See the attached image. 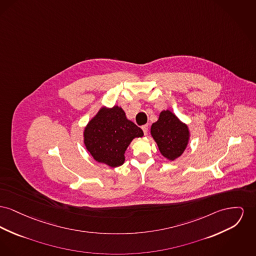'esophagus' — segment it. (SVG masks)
Segmentation results:
<instances>
[{
    "instance_id": "34e87169",
    "label": "esophagus",
    "mask_w": 256,
    "mask_h": 256,
    "mask_svg": "<svg viewBox=\"0 0 256 256\" xmlns=\"http://www.w3.org/2000/svg\"><path fill=\"white\" fill-rule=\"evenodd\" d=\"M142 130H143V132H144V134L145 136H147L148 134V124H144V126H142Z\"/></svg>"
}]
</instances>
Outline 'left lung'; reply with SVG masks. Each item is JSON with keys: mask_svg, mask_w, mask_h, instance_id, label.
Instances as JSON below:
<instances>
[{"mask_svg": "<svg viewBox=\"0 0 256 256\" xmlns=\"http://www.w3.org/2000/svg\"><path fill=\"white\" fill-rule=\"evenodd\" d=\"M150 134L162 154L170 160H176L184 152L190 137L186 124L169 110L162 111L158 122L152 124Z\"/></svg>", "mask_w": 256, "mask_h": 256, "instance_id": "8db88e82", "label": "left lung"}]
</instances>
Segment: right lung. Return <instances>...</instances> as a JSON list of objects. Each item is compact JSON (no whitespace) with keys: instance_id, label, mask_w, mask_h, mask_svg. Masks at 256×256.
<instances>
[{"instance_id":"obj_1","label":"right lung","mask_w":256,"mask_h":256,"mask_svg":"<svg viewBox=\"0 0 256 256\" xmlns=\"http://www.w3.org/2000/svg\"><path fill=\"white\" fill-rule=\"evenodd\" d=\"M142 136V130L126 119L120 107H104L87 124L84 143L96 162L118 167L124 164V152L132 139Z\"/></svg>"}]
</instances>
